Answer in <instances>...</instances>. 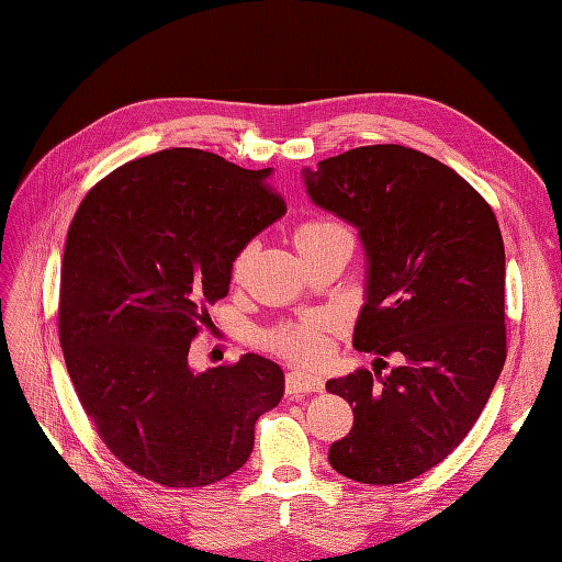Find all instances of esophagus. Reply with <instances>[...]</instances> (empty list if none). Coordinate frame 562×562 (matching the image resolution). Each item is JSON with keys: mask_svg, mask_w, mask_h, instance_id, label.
Segmentation results:
<instances>
[{"mask_svg": "<svg viewBox=\"0 0 562 562\" xmlns=\"http://www.w3.org/2000/svg\"><path fill=\"white\" fill-rule=\"evenodd\" d=\"M326 382L321 375L307 370H291L285 375V391L288 394H312V391H323Z\"/></svg>", "mask_w": 562, "mask_h": 562, "instance_id": "1", "label": "esophagus"}]
</instances>
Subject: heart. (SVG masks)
Masks as SVG:
<instances>
[{
	"label": "heart",
	"mask_w": 562,
	"mask_h": 562,
	"mask_svg": "<svg viewBox=\"0 0 562 562\" xmlns=\"http://www.w3.org/2000/svg\"><path fill=\"white\" fill-rule=\"evenodd\" d=\"M328 236H349V232L333 217L304 220V223L295 232V246L302 252L310 246L318 244L321 239H328ZM248 258H250V246H244L239 252L234 255L232 279H239L244 274V267H246ZM328 330H330L328 314H323V312L310 314L295 323H285V326H279L271 333H267L265 347L269 351L283 356V359H288V361L316 363L328 351Z\"/></svg>",
	"instance_id": "obj_1"
}]
</instances>
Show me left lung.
<instances>
[{
    "label": "left lung",
    "instance_id": "8db88e82",
    "mask_svg": "<svg viewBox=\"0 0 562 562\" xmlns=\"http://www.w3.org/2000/svg\"><path fill=\"white\" fill-rule=\"evenodd\" d=\"M304 182L321 209L359 227L368 300L353 347L378 356L375 372L326 384L353 411L328 462L368 485L413 481L467 438L506 361L497 217L450 166L403 145L323 159ZM389 355L400 366L382 373Z\"/></svg>",
    "mask_w": 562,
    "mask_h": 562
}]
</instances>
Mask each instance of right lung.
<instances>
[{
    "mask_svg": "<svg viewBox=\"0 0 562 562\" xmlns=\"http://www.w3.org/2000/svg\"><path fill=\"white\" fill-rule=\"evenodd\" d=\"M269 173L164 149L95 182L67 229V372L108 450L164 487L239 471L255 422L283 396V370L258 353L206 372L187 363L209 304L229 291L234 255L285 213Z\"/></svg>",
    "mask_w": 562,
    "mask_h": 562,
    "instance_id": "obj_1",
    "label": "right lung"
}]
</instances>
